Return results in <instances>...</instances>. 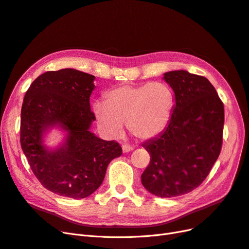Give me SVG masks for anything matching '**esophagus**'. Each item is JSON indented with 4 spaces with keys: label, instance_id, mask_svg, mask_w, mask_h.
<instances>
[{
    "label": "esophagus",
    "instance_id": "1",
    "mask_svg": "<svg viewBox=\"0 0 249 249\" xmlns=\"http://www.w3.org/2000/svg\"><path fill=\"white\" fill-rule=\"evenodd\" d=\"M122 147H123V152H124V153L130 152V151H132V149H133V147L130 146V145H128V144H124Z\"/></svg>",
    "mask_w": 249,
    "mask_h": 249
}]
</instances>
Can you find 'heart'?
Instances as JSON below:
<instances>
[{"label": "heart", "mask_w": 249, "mask_h": 249, "mask_svg": "<svg viewBox=\"0 0 249 249\" xmlns=\"http://www.w3.org/2000/svg\"><path fill=\"white\" fill-rule=\"evenodd\" d=\"M174 105V93L165 83L124 84L109 90L105 102L96 101L93 113L101 131L111 138L121 136L126 123L132 135L150 140L166 130Z\"/></svg>", "instance_id": "1"}]
</instances>
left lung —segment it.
Here are the masks:
<instances>
[{"mask_svg":"<svg viewBox=\"0 0 249 249\" xmlns=\"http://www.w3.org/2000/svg\"><path fill=\"white\" fill-rule=\"evenodd\" d=\"M162 79L175 93L174 110L166 130L142 144L150 162L141 182L150 194L172 198L192 192L208 176L220 153L225 110L203 76L178 70Z\"/></svg>","mask_w":249,"mask_h":249,"instance_id":"8db88e82","label":"left lung"}]
</instances>
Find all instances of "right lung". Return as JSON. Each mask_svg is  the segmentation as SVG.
Returning a JSON list of instances; mask_svg holds the SVG:
<instances>
[{"label":"right lung","mask_w":249,"mask_h":249,"mask_svg":"<svg viewBox=\"0 0 249 249\" xmlns=\"http://www.w3.org/2000/svg\"><path fill=\"white\" fill-rule=\"evenodd\" d=\"M96 77L75 69L49 71L34 80L21 107L20 144L31 169L46 190L72 199L96 192L109 162L122 156L115 141L89 131L96 121L89 97ZM53 127L65 133L54 149L44 144Z\"/></svg>","instance_id":"add662e5"}]
</instances>
